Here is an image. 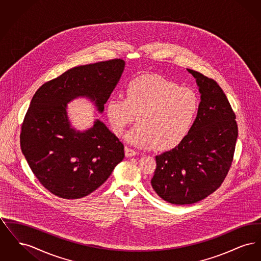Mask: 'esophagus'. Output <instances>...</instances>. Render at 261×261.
I'll return each mask as SVG.
<instances>
[{
  "mask_svg": "<svg viewBox=\"0 0 261 261\" xmlns=\"http://www.w3.org/2000/svg\"><path fill=\"white\" fill-rule=\"evenodd\" d=\"M137 154V151L135 149H131V148H128V147H125V155L127 158H130V156H135Z\"/></svg>",
  "mask_w": 261,
  "mask_h": 261,
  "instance_id": "esophagus-1",
  "label": "esophagus"
}]
</instances>
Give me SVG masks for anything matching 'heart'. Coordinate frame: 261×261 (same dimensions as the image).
Returning a JSON list of instances; mask_svg holds the SVG:
<instances>
[{
	"instance_id": "b5f03b06",
	"label": "heart",
	"mask_w": 261,
	"mask_h": 261,
	"mask_svg": "<svg viewBox=\"0 0 261 261\" xmlns=\"http://www.w3.org/2000/svg\"><path fill=\"white\" fill-rule=\"evenodd\" d=\"M124 94L125 99H108L107 118L112 132L121 136L138 115L140 122L126 140L139 147H176L189 134L199 112V99L195 91L156 75L131 80Z\"/></svg>"
}]
</instances>
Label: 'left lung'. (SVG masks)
Listing matches in <instances>:
<instances>
[{
	"instance_id": "1",
	"label": "left lung",
	"mask_w": 261,
	"mask_h": 261,
	"mask_svg": "<svg viewBox=\"0 0 261 261\" xmlns=\"http://www.w3.org/2000/svg\"><path fill=\"white\" fill-rule=\"evenodd\" d=\"M200 93L196 121L174 149L155 156L151 178L155 193L172 204L205 199L223 183L232 165L238 138L236 114L216 81L188 69Z\"/></svg>"
}]
</instances>
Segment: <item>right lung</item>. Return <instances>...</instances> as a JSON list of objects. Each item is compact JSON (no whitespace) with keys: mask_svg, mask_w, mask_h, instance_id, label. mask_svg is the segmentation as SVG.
I'll return each mask as SVG.
<instances>
[{"mask_svg":"<svg viewBox=\"0 0 261 261\" xmlns=\"http://www.w3.org/2000/svg\"><path fill=\"white\" fill-rule=\"evenodd\" d=\"M125 62L114 59L73 67L39 88L25 114L20 147L39 182L55 196L84 198L124 159V146L96 120L85 132L71 128L66 105L77 97L94 100L99 112L118 83Z\"/></svg>","mask_w":261,"mask_h":261,"instance_id":"add662e5","label":"right lung"}]
</instances>
